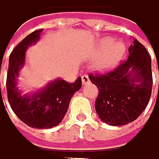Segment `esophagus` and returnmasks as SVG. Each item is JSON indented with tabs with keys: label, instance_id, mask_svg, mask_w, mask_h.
<instances>
[{
	"label": "esophagus",
	"instance_id": "1",
	"mask_svg": "<svg viewBox=\"0 0 159 159\" xmlns=\"http://www.w3.org/2000/svg\"><path fill=\"white\" fill-rule=\"evenodd\" d=\"M82 83H83V85H87V84L89 83V78L88 75L84 74V75L82 76Z\"/></svg>",
	"mask_w": 159,
	"mask_h": 159
}]
</instances>
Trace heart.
<instances>
[{
  "label": "heart",
  "instance_id": "b5f03b06",
  "mask_svg": "<svg viewBox=\"0 0 159 159\" xmlns=\"http://www.w3.org/2000/svg\"><path fill=\"white\" fill-rule=\"evenodd\" d=\"M126 46L122 41H113L111 39H104L98 46L96 58L102 59L100 69L102 70H111L116 67L124 57Z\"/></svg>",
  "mask_w": 159,
  "mask_h": 159
}]
</instances>
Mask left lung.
<instances>
[{
	"mask_svg": "<svg viewBox=\"0 0 159 159\" xmlns=\"http://www.w3.org/2000/svg\"><path fill=\"white\" fill-rule=\"evenodd\" d=\"M126 61L104 74H89L99 89L95 110L104 122L113 126L134 121L149 103L153 88L152 59L136 39Z\"/></svg>",
	"mask_w": 159,
	"mask_h": 159,
	"instance_id": "8db88e82",
	"label": "left lung"
}]
</instances>
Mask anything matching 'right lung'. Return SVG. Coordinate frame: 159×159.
I'll return each mask as SVG.
<instances>
[{"instance_id": "1", "label": "right lung", "mask_w": 159, "mask_h": 159, "mask_svg": "<svg viewBox=\"0 0 159 159\" xmlns=\"http://www.w3.org/2000/svg\"><path fill=\"white\" fill-rule=\"evenodd\" d=\"M42 31L39 29L31 33L11 52L6 90L11 108L20 120L32 128L48 129L61 122L71 97L82 87V80L79 77L74 83L70 84L62 79H56L34 93H21L17 86L19 72L25 62V52L28 46L39 39Z\"/></svg>"}]
</instances>
